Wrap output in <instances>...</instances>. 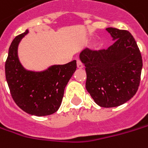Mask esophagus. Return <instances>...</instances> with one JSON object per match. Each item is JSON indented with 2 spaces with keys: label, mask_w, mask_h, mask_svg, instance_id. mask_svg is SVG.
I'll return each instance as SVG.
<instances>
[{
  "label": "esophagus",
  "mask_w": 148,
  "mask_h": 148,
  "mask_svg": "<svg viewBox=\"0 0 148 148\" xmlns=\"http://www.w3.org/2000/svg\"><path fill=\"white\" fill-rule=\"evenodd\" d=\"M77 68H79V69H82V68H83V64L79 60H78L77 62Z\"/></svg>",
  "instance_id": "obj_1"
}]
</instances>
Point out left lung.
<instances>
[{"label":"left lung","mask_w":148,"mask_h":148,"mask_svg":"<svg viewBox=\"0 0 148 148\" xmlns=\"http://www.w3.org/2000/svg\"><path fill=\"white\" fill-rule=\"evenodd\" d=\"M114 43L107 50L85 49L80 60L86 66V88L101 107L122 105L136 94L141 80L143 59L137 42L126 30L106 29Z\"/></svg>","instance_id":"obj_1"}]
</instances>
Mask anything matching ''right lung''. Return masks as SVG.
Instances as JSON below:
<instances>
[{
  "label": "right lung",
  "instance_id": "obj_1",
  "mask_svg": "<svg viewBox=\"0 0 148 148\" xmlns=\"http://www.w3.org/2000/svg\"><path fill=\"white\" fill-rule=\"evenodd\" d=\"M28 33L12 41L5 65V78L13 100L26 113L37 116L56 112L62 104L64 90L77 69V61L65 65H53L42 71H28L18 58V46Z\"/></svg>",
  "mask_w": 148,
  "mask_h": 148
}]
</instances>
